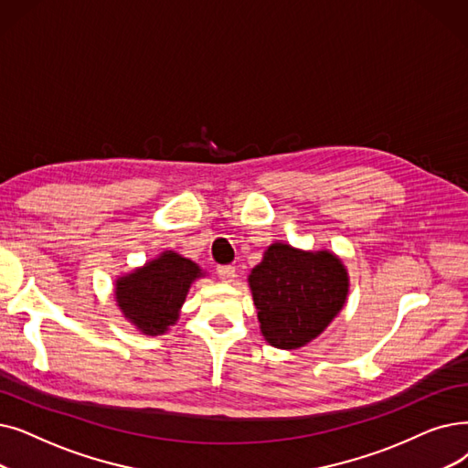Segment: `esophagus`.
I'll use <instances>...</instances> for the list:
<instances>
[{"instance_id": "1", "label": "esophagus", "mask_w": 468, "mask_h": 468, "mask_svg": "<svg viewBox=\"0 0 468 468\" xmlns=\"http://www.w3.org/2000/svg\"><path fill=\"white\" fill-rule=\"evenodd\" d=\"M216 271H218V277L223 282H231L235 279V268L233 266H219Z\"/></svg>"}]
</instances>
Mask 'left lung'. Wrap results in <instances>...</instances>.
Listing matches in <instances>:
<instances>
[{"mask_svg": "<svg viewBox=\"0 0 468 468\" xmlns=\"http://www.w3.org/2000/svg\"><path fill=\"white\" fill-rule=\"evenodd\" d=\"M260 331L271 346L296 350L317 338L346 302L350 279L338 256L273 242L250 271Z\"/></svg>", "mask_w": 468, "mask_h": 468, "instance_id": "left-lung-1", "label": "left lung"}]
</instances>
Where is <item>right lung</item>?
I'll use <instances>...</instances> for the list:
<instances>
[{"instance_id":"obj_1","label":"right lung","mask_w":468,"mask_h":468,"mask_svg":"<svg viewBox=\"0 0 468 468\" xmlns=\"http://www.w3.org/2000/svg\"><path fill=\"white\" fill-rule=\"evenodd\" d=\"M202 275L193 260L166 250L144 268L116 279V303L144 335H165L177 321L191 282Z\"/></svg>"}]
</instances>
